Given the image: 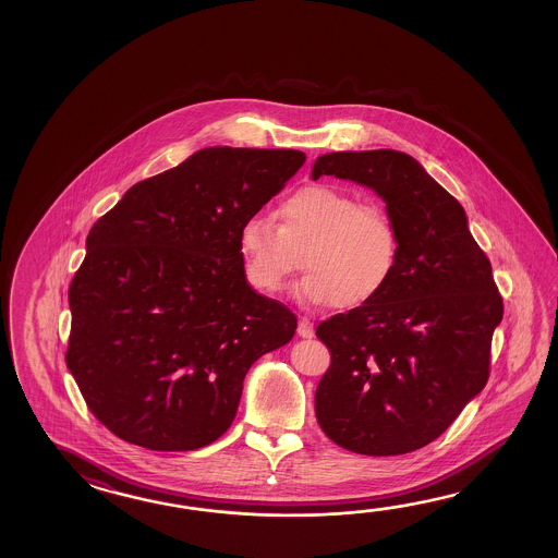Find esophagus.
Instances as JSON below:
<instances>
[{
	"mask_svg": "<svg viewBox=\"0 0 558 558\" xmlns=\"http://www.w3.org/2000/svg\"><path fill=\"white\" fill-rule=\"evenodd\" d=\"M296 332H299V337H303V339H311V337L315 335V327H313V323H311L307 317H301Z\"/></svg>",
	"mask_w": 558,
	"mask_h": 558,
	"instance_id": "esophagus-1",
	"label": "esophagus"
}]
</instances>
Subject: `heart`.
<instances>
[{"instance_id":"b5f03b06","label":"heart","mask_w":558,"mask_h":558,"mask_svg":"<svg viewBox=\"0 0 558 558\" xmlns=\"http://www.w3.org/2000/svg\"><path fill=\"white\" fill-rule=\"evenodd\" d=\"M239 250L250 283L277 293L301 269L296 295L311 305L359 307L389 283L399 238L389 214L359 203L331 185H307L287 195L274 215L253 214L239 229Z\"/></svg>"}]
</instances>
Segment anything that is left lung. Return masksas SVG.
<instances>
[{
  "label": "left lung",
  "mask_w": 558,
  "mask_h": 558,
  "mask_svg": "<svg viewBox=\"0 0 558 558\" xmlns=\"http://www.w3.org/2000/svg\"><path fill=\"white\" fill-rule=\"evenodd\" d=\"M367 185L387 203L397 265L379 295L317 327L331 365L315 391L323 433L347 451L391 457L440 437L490 373L502 296L463 205L411 155H320L313 179Z\"/></svg>",
  "instance_id": "obj_1"
}]
</instances>
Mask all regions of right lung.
Listing matches in <instances>:
<instances>
[{
	"label": "right lung",
	"mask_w": 558,
	"mask_h": 558,
	"mask_svg": "<svg viewBox=\"0 0 558 558\" xmlns=\"http://www.w3.org/2000/svg\"><path fill=\"white\" fill-rule=\"evenodd\" d=\"M303 163L295 149L207 147L95 221L65 363L116 437L151 451L214 442L251 365L293 339L295 313L247 283L239 229Z\"/></svg>",
	"instance_id": "add662e5"
}]
</instances>
